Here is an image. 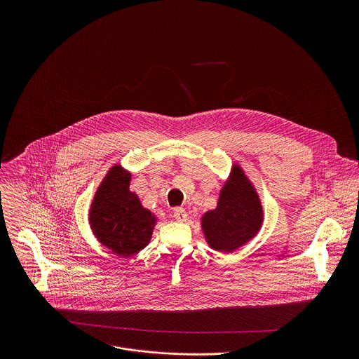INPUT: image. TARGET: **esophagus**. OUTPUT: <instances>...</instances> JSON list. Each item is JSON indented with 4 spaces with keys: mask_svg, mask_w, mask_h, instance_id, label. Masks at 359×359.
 Wrapping results in <instances>:
<instances>
[{
    "mask_svg": "<svg viewBox=\"0 0 359 359\" xmlns=\"http://www.w3.org/2000/svg\"><path fill=\"white\" fill-rule=\"evenodd\" d=\"M174 218L178 221V222H184L188 219V212L185 211V208L182 207H178L174 210Z\"/></svg>",
    "mask_w": 359,
    "mask_h": 359,
    "instance_id": "esophagus-1",
    "label": "esophagus"
}]
</instances>
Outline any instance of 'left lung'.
Segmentation results:
<instances>
[{"instance_id": "left-lung-1", "label": "left lung", "mask_w": 359, "mask_h": 359, "mask_svg": "<svg viewBox=\"0 0 359 359\" xmlns=\"http://www.w3.org/2000/svg\"><path fill=\"white\" fill-rule=\"evenodd\" d=\"M264 211L255 185L239 164L219 191L217 207L201 218L207 245L221 253H232L259 232Z\"/></svg>"}]
</instances>
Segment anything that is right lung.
Returning <instances> with one entry per match:
<instances>
[{
  "label": "right lung",
  "instance_id": "1",
  "mask_svg": "<svg viewBox=\"0 0 359 359\" xmlns=\"http://www.w3.org/2000/svg\"><path fill=\"white\" fill-rule=\"evenodd\" d=\"M131 174L113 165L100 184L90 207L93 233L114 255L130 257L145 249L152 238L157 217L141 205L130 191Z\"/></svg>",
  "mask_w": 359,
  "mask_h": 359
}]
</instances>
